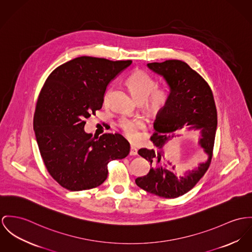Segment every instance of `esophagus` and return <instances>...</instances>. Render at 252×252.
<instances>
[{
	"label": "esophagus",
	"instance_id": "1",
	"mask_svg": "<svg viewBox=\"0 0 252 252\" xmlns=\"http://www.w3.org/2000/svg\"><path fill=\"white\" fill-rule=\"evenodd\" d=\"M129 155H133V156H135V155H138V151H137V149H136V148H134V147H130Z\"/></svg>",
	"mask_w": 252,
	"mask_h": 252
}]
</instances>
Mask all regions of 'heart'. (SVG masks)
<instances>
[{
  "label": "heart",
  "instance_id": "1",
  "mask_svg": "<svg viewBox=\"0 0 252 252\" xmlns=\"http://www.w3.org/2000/svg\"><path fill=\"white\" fill-rule=\"evenodd\" d=\"M126 83L139 102H144L146 108L151 113H157L167 103L168 92L164 89H157V83L154 78L144 71L135 70L127 78ZM111 88L104 95V102L109 100ZM120 129L127 139L134 141L138 136V130L144 127V122L141 119L122 118L118 124Z\"/></svg>",
  "mask_w": 252,
  "mask_h": 252
}]
</instances>
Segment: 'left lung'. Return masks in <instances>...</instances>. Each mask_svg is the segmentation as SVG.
<instances>
[{
  "label": "left lung",
  "instance_id": "left-lung-1",
  "mask_svg": "<svg viewBox=\"0 0 252 252\" xmlns=\"http://www.w3.org/2000/svg\"><path fill=\"white\" fill-rule=\"evenodd\" d=\"M148 68L161 76L169 86L166 105L158 112L151 137L158 151L140 149L138 155L151 163L147 175L137 177V186L151 194L174 198L189 192L204 175L211 162L217 130V109L208 83L181 60L148 63ZM183 129L198 130L199 144L208 159L193 170L177 176L174 166L164 161L162 147ZM171 165L172 170L167 169Z\"/></svg>",
  "mask_w": 252,
  "mask_h": 252
}]
</instances>
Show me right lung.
Here are the masks:
<instances>
[{
  "label": "right lung",
  "mask_w": 252,
  "mask_h": 252,
  "mask_svg": "<svg viewBox=\"0 0 252 252\" xmlns=\"http://www.w3.org/2000/svg\"><path fill=\"white\" fill-rule=\"evenodd\" d=\"M131 62L80 57L60 65L45 81L33 129L44 164L62 187H97L107 177V163L129 154V143L121 134L93 137L84 126L101 108L108 84Z\"/></svg>",
  "instance_id": "add662e5"
}]
</instances>
